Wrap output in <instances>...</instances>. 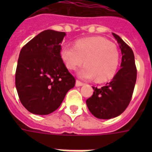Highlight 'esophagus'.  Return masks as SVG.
Here are the masks:
<instances>
[{"mask_svg": "<svg viewBox=\"0 0 152 152\" xmlns=\"http://www.w3.org/2000/svg\"><path fill=\"white\" fill-rule=\"evenodd\" d=\"M83 85H85L84 83L81 82L80 80H76V86H83Z\"/></svg>", "mask_w": 152, "mask_h": 152, "instance_id": "esophagus-1", "label": "esophagus"}]
</instances>
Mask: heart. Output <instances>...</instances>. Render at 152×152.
Returning a JSON list of instances; mask_svg holds the SVG:
<instances>
[{"instance_id": "1", "label": "heart", "mask_w": 152, "mask_h": 152, "mask_svg": "<svg viewBox=\"0 0 152 152\" xmlns=\"http://www.w3.org/2000/svg\"><path fill=\"white\" fill-rule=\"evenodd\" d=\"M61 58L69 70L74 71L85 61L79 76L84 79L96 78L105 82L114 77L120 63L117 48L102 37H88L76 40L75 45H64Z\"/></svg>"}]
</instances>
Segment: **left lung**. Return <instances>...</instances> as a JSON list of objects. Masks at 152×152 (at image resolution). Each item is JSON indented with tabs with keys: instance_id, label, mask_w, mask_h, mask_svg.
Listing matches in <instances>:
<instances>
[{
	"instance_id": "8db88e82",
	"label": "left lung",
	"mask_w": 152,
	"mask_h": 152,
	"mask_svg": "<svg viewBox=\"0 0 152 152\" xmlns=\"http://www.w3.org/2000/svg\"><path fill=\"white\" fill-rule=\"evenodd\" d=\"M112 34L120 44L122 54L121 68L105 86L93 87L94 94L86 100L90 112L99 119L116 117L124 112L131 101L137 80L133 50L118 35Z\"/></svg>"
}]
</instances>
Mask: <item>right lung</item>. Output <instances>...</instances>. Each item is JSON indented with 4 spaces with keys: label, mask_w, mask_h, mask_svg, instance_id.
<instances>
[{
    "label": "right lung",
    "mask_w": 152,
    "mask_h": 152,
    "mask_svg": "<svg viewBox=\"0 0 152 152\" xmlns=\"http://www.w3.org/2000/svg\"><path fill=\"white\" fill-rule=\"evenodd\" d=\"M65 32L45 30L22 48L15 72L20 102L31 113L48 115L58 108L76 84L61 58Z\"/></svg>",
    "instance_id": "add662e5"
}]
</instances>
